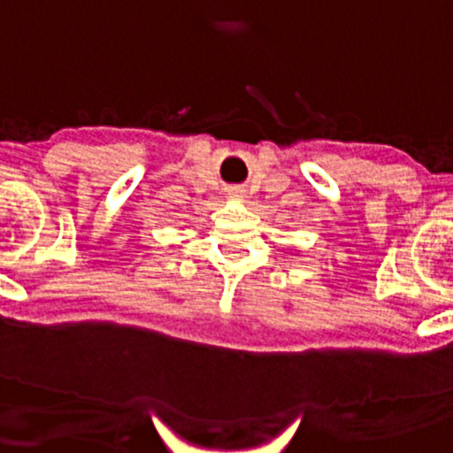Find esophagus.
Here are the masks:
<instances>
[{"label":"esophagus","mask_w":453,"mask_h":453,"mask_svg":"<svg viewBox=\"0 0 453 453\" xmlns=\"http://www.w3.org/2000/svg\"><path fill=\"white\" fill-rule=\"evenodd\" d=\"M227 198H232V200H236V203H240V200L246 198V190H242V188H238V186H234V188H230V190H227Z\"/></svg>","instance_id":"obj_1"}]
</instances>
